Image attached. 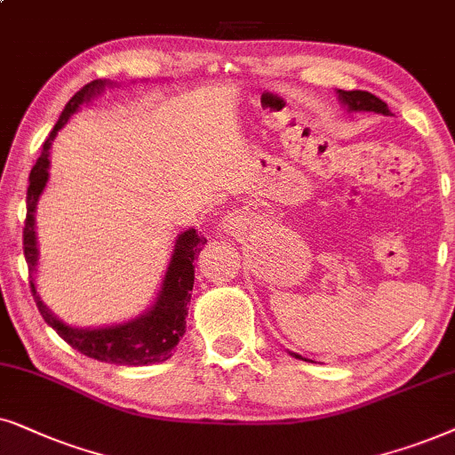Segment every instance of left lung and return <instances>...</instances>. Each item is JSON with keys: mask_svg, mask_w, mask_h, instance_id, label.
I'll use <instances>...</instances> for the list:
<instances>
[{"mask_svg": "<svg viewBox=\"0 0 455 455\" xmlns=\"http://www.w3.org/2000/svg\"><path fill=\"white\" fill-rule=\"evenodd\" d=\"M337 93H339V100H341V104L347 108L349 112H374V114H383V116H391V110L387 108L385 101L379 100L377 95L368 93V91L337 89ZM291 355H293V358L306 360V358H301L299 354H291Z\"/></svg>", "mask_w": 455, "mask_h": 455, "instance_id": "left-lung-1", "label": "left lung"}]
</instances>
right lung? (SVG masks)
Returning <instances> with one entry per match:
<instances>
[{"instance_id":"obj_1","label":"right lung","mask_w":455,"mask_h":455,"mask_svg":"<svg viewBox=\"0 0 455 455\" xmlns=\"http://www.w3.org/2000/svg\"><path fill=\"white\" fill-rule=\"evenodd\" d=\"M112 84L110 81H91L84 84L81 91H76L66 104L64 112L60 114V120L53 126L50 137L45 139L44 149L37 164L33 166L28 177V191H27V220H24L22 231V245L24 258H27L28 272H30V291H33L35 301L41 316L60 337L64 339L70 347L81 351L87 358L108 362V364L118 366H148L166 362L172 355L180 337L185 335L187 329V304L191 299L193 278H196V262L197 253L205 245V239L196 233V228H187L180 233L174 243L171 264H168L164 281L157 291V298L154 306L141 316L129 320V323L114 324V326H100V329H75V326L64 324L56 314H52L37 293L33 272L37 266L39 250H37V233H35V210H37L39 196L44 193L47 179H50V148L56 139L58 131L68 123V118L78 108L100 95L104 87Z\"/></svg>"}]
</instances>
